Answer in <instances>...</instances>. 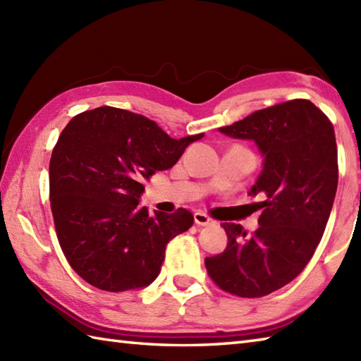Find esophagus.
Segmentation results:
<instances>
[{"instance_id": "obj_1", "label": "esophagus", "mask_w": 361, "mask_h": 361, "mask_svg": "<svg viewBox=\"0 0 361 361\" xmlns=\"http://www.w3.org/2000/svg\"><path fill=\"white\" fill-rule=\"evenodd\" d=\"M194 220L198 226H208V225L214 224V220L209 216H206V214L202 211H197L194 214Z\"/></svg>"}]
</instances>
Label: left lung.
Returning <instances> with one entry per match:
<instances>
[{"label": "left lung", "mask_w": 361, "mask_h": 361, "mask_svg": "<svg viewBox=\"0 0 361 361\" xmlns=\"http://www.w3.org/2000/svg\"><path fill=\"white\" fill-rule=\"evenodd\" d=\"M219 130L252 140L262 152L264 169L250 194L264 197V211L250 237L240 225H221L226 248L204 265L224 291L260 298L293 281L324 234L338 186L334 126L307 99H293Z\"/></svg>", "instance_id": "left-lung-1"}]
</instances>
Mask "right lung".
<instances>
[{"instance_id": "right-lung-1", "label": "right lung", "mask_w": 361, "mask_h": 361, "mask_svg": "<svg viewBox=\"0 0 361 361\" xmlns=\"http://www.w3.org/2000/svg\"><path fill=\"white\" fill-rule=\"evenodd\" d=\"M204 133L173 140L155 121L114 106L74 116L49 161V198L57 239L73 270L105 291L149 286L169 240L194 216L140 208L142 183L171 169Z\"/></svg>"}]
</instances>
